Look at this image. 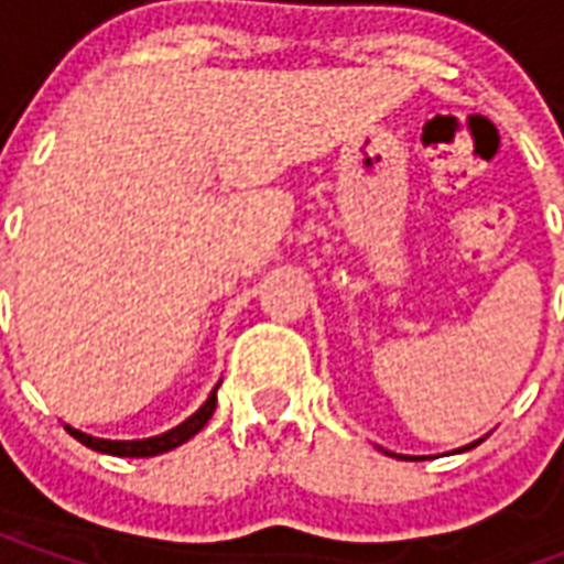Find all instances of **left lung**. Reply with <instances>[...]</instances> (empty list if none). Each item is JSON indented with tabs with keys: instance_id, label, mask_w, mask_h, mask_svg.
I'll return each mask as SVG.
<instances>
[{
	"instance_id": "obj_1",
	"label": "left lung",
	"mask_w": 564,
	"mask_h": 564,
	"mask_svg": "<svg viewBox=\"0 0 564 564\" xmlns=\"http://www.w3.org/2000/svg\"><path fill=\"white\" fill-rule=\"evenodd\" d=\"M480 441H484V437H480ZM480 441H471V444H465V447H459V453H462V449H471V447H477V444H480ZM383 453H390V449H383ZM390 456H395V453H390ZM399 459H423V456H399Z\"/></svg>"
}]
</instances>
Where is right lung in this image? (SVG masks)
<instances>
[{
    "instance_id": "right-lung-1",
    "label": "right lung",
    "mask_w": 564,
    "mask_h": 564,
    "mask_svg": "<svg viewBox=\"0 0 564 564\" xmlns=\"http://www.w3.org/2000/svg\"><path fill=\"white\" fill-rule=\"evenodd\" d=\"M217 387H220V383H217ZM217 387L210 390V395L205 399V404L198 408L196 414L186 416L184 423L174 425V429H169V432H162V435L141 437V441H108V437L87 435V432L72 429V425H66V432L72 437H78L84 447L96 449V453H108V456H123V459H148V456H160V453H169V449L186 444V441L196 435V432L205 429V423H208L210 414H214V408H217Z\"/></svg>"
}]
</instances>
